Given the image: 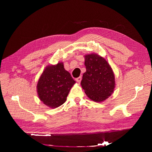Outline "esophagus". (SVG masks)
<instances>
[{
	"label": "esophagus",
	"mask_w": 152,
	"mask_h": 152,
	"mask_svg": "<svg viewBox=\"0 0 152 152\" xmlns=\"http://www.w3.org/2000/svg\"><path fill=\"white\" fill-rule=\"evenodd\" d=\"M81 80H82V77H78L76 79V81L78 82V83H80V82H81Z\"/></svg>",
	"instance_id": "34e87169"
}]
</instances>
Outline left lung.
<instances>
[{"label":"left lung","instance_id":"obj_1","mask_svg":"<svg viewBox=\"0 0 152 152\" xmlns=\"http://www.w3.org/2000/svg\"><path fill=\"white\" fill-rule=\"evenodd\" d=\"M86 72L84 73L81 86L89 99L100 103L108 98L115 87L112 68L106 59L96 53L84 56Z\"/></svg>","mask_w":152,"mask_h":152}]
</instances>
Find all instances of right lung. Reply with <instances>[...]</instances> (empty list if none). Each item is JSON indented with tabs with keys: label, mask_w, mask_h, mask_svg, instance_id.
<instances>
[{
	"label": "right lung",
	"mask_w": 152,
	"mask_h": 152,
	"mask_svg": "<svg viewBox=\"0 0 152 152\" xmlns=\"http://www.w3.org/2000/svg\"><path fill=\"white\" fill-rule=\"evenodd\" d=\"M70 73L64 68L63 62L45 68L37 84L41 102L50 108H56L66 102L67 96L75 84Z\"/></svg>",
	"instance_id": "obj_1"
}]
</instances>
